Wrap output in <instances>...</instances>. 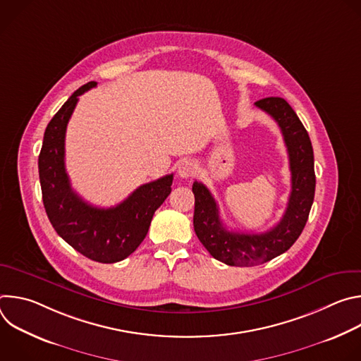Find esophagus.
<instances>
[{
    "mask_svg": "<svg viewBox=\"0 0 361 361\" xmlns=\"http://www.w3.org/2000/svg\"><path fill=\"white\" fill-rule=\"evenodd\" d=\"M195 163L190 159L187 160H183L178 166V176L183 177V178H188V177H192L194 173H195Z\"/></svg>",
    "mask_w": 361,
    "mask_h": 361,
    "instance_id": "obj_1",
    "label": "esophagus"
}]
</instances>
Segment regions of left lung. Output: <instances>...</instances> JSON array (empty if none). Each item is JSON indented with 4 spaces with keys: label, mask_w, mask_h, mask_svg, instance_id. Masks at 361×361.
<instances>
[{
    "label": "left lung",
    "mask_w": 361,
    "mask_h": 361,
    "mask_svg": "<svg viewBox=\"0 0 361 361\" xmlns=\"http://www.w3.org/2000/svg\"><path fill=\"white\" fill-rule=\"evenodd\" d=\"M279 124L288 152L291 192L286 213L271 230L260 234L228 231L219 216L217 202L209 188L194 181V231L202 245L227 266H259L286 252L300 237L312 210L316 190L313 145L302 123L280 97L255 101Z\"/></svg>",
    "instance_id": "obj_1"
}]
</instances>
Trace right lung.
Wrapping results in <instances>:
<instances>
[{"label": "right lung", "instance_id": "obj_1", "mask_svg": "<svg viewBox=\"0 0 361 361\" xmlns=\"http://www.w3.org/2000/svg\"><path fill=\"white\" fill-rule=\"evenodd\" d=\"M80 87L45 128L38 157L44 209L57 234L87 259L121 262L145 238L152 216L171 192L173 174L140 185L116 207L98 209L85 202L70 184L66 171V130L78 97L95 87Z\"/></svg>", "mask_w": 361, "mask_h": 361}]
</instances>
